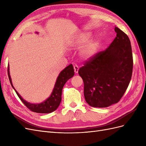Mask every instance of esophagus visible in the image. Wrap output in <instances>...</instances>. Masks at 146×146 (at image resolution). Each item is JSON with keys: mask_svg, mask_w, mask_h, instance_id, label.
Here are the masks:
<instances>
[{"mask_svg": "<svg viewBox=\"0 0 146 146\" xmlns=\"http://www.w3.org/2000/svg\"><path fill=\"white\" fill-rule=\"evenodd\" d=\"M74 72L75 73H78V66L77 65H74Z\"/></svg>", "mask_w": 146, "mask_h": 146, "instance_id": "34e87169", "label": "esophagus"}]
</instances>
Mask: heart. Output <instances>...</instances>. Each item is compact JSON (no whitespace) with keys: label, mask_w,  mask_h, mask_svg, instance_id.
<instances>
[{"label":"heart","mask_w":146,"mask_h":146,"mask_svg":"<svg viewBox=\"0 0 146 146\" xmlns=\"http://www.w3.org/2000/svg\"><path fill=\"white\" fill-rule=\"evenodd\" d=\"M90 35L88 34H83L79 37L77 41V44L80 45L86 42L89 39ZM98 49V42L95 40H91L86 43L81 51L82 56L85 58H90L94 56Z\"/></svg>","instance_id":"1"}]
</instances>
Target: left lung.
<instances>
[{
  "instance_id": "1",
  "label": "left lung",
  "mask_w": 146,
  "mask_h": 146,
  "mask_svg": "<svg viewBox=\"0 0 146 146\" xmlns=\"http://www.w3.org/2000/svg\"><path fill=\"white\" fill-rule=\"evenodd\" d=\"M116 36L108 48L86 60L78 70L84 83V96L91 107L105 108L116 104L124 94L133 71L129 38L114 28Z\"/></svg>"
}]
</instances>
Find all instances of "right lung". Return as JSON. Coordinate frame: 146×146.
<instances>
[{"instance_id": "1", "label": "right lung", "mask_w": 146, "mask_h": 146, "mask_svg": "<svg viewBox=\"0 0 146 146\" xmlns=\"http://www.w3.org/2000/svg\"><path fill=\"white\" fill-rule=\"evenodd\" d=\"M74 75V70L72 64H70L64 69L60 72L59 76L56 79L55 85L52 91L51 96L46 101L42 103L39 104H32L27 102L21 98V96L18 94L15 88L13 87L11 82V79L10 76L9 72V65H8V76L9 78V80L11 85L15 90L17 96L23 103L27 107L30 111L38 113H50L54 111L56 108L58 107L61 100V94H62V90L66 82L69 78L72 77Z\"/></svg>"}]
</instances>
